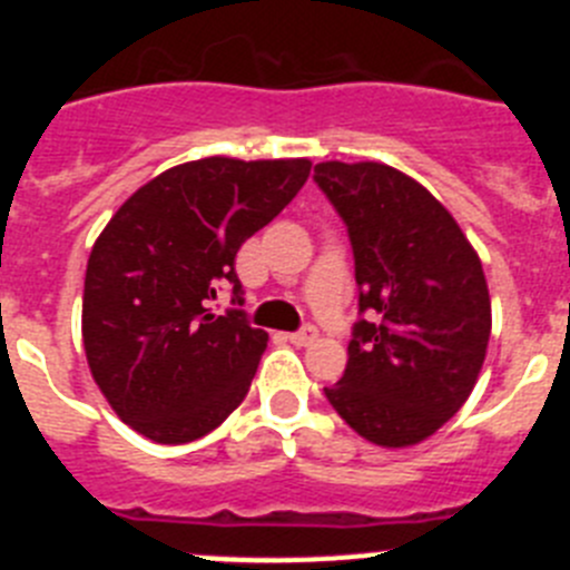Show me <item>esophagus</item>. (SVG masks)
Here are the masks:
<instances>
[{"mask_svg":"<svg viewBox=\"0 0 570 570\" xmlns=\"http://www.w3.org/2000/svg\"><path fill=\"white\" fill-rule=\"evenodd\" d=\"M316 336H320V331L314 328V325H305L302 331H296V334H288V340L294 342V345H311V342H316Z\"/></svg>","mask_w":570,"mask_h":570,"instance_id":"1","label":"esophagus"}]
</instances>
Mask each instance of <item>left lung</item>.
Here are the masks:
<instances>
[{
  "label": "left lung",
  "instance_id": "8db88e82",
  "mask_svg": "<svg viewBox=\"0 0 570 570\" xmlns=\"http://www.w3.org/2000/svg\"><path fill=\"white\" fill-rule=\"evenodd\" d=\"M314 179L345 219L360 311L345 374L325 396L356 434L407 448L465 405L491 336L482 262L428 188L382 163H320Z\"/></svg>",
  "mask_w": 570,
  "mask_h": 570
}]
</instances>
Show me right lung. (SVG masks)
<instances>
[{
    "label": "right lung",
    "mask_w": 570,
    "mask_h": 570,
    "mask_svg": "<svg viewBox=\"0 0 570 570\" xmlns=\"http://www.w3.org/2000/svg\"><path fill=\"white\" fill-rule=\"evenodd\" d=\"M308 174V159L205 156L154 176L110 216L85 271L82 342L94 382L136 434L194 442L245 400L268 334L208 302L223 285L239 299L236 250Z\"/></svg>",
    "instance_id": "1"
}]
</instances>
